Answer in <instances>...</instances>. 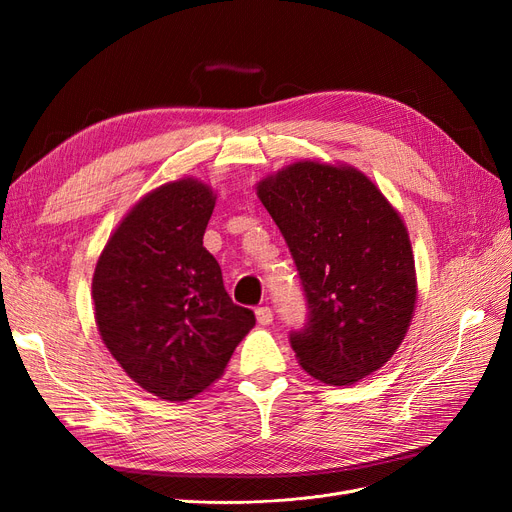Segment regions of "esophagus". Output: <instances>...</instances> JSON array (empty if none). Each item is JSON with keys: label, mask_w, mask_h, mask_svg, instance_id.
<instances>
[{"label": "esophagus", "mask_w": 512, "mask_h": 512, "mask_svg": "<svg viewBox=\"0 0 512 512\" xmlns=\"http://www.w3.org/2000/svg\"><path fill=\"white\" fill-rule=\"evenodd\" d=\"M255 317H257V324H261V326H270L274 321V313L270 307H257Z\"/></svg>", "instance_id": "esophagus-1"}]
</instances>
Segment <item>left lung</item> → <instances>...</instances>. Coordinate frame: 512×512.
Here are the masks:
<instances>
[{"label": "left lung", "instance_id": "1", "mask_svg": "<svg viewBox=\"0 0 512 512\" xmlns=\"http://www.w3.org/2000/svg\"><path fill=\"white\" fill-rule=\"evenodd\" d=\"M305 288L307 326L290 334L301 367L351 386L405 340L417 301L411 238L361 170L301 159L257 182Z\"/></svg>", "mask_w": 512, "mask_h": 512}]
</instances>
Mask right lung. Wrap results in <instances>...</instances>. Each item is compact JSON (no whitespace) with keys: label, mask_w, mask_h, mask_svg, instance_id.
I'll use <instances>...</instances> for the list:
<instances>
[{"label":"right lung","mask_w":512,"mask_h":512,"mask_svg":"<svg viewBox=\"0 0 512 512\" xmlns=\"http://www.w3.org/2000/svg\"><path fill=\"white\" fill-rule=\"evenodd\" d=\"M215 207L197 178L157 186L107 238L93 305L107 351L143 390L182 402L207 390L255 326L228 297L222 270L203 247Z\"/></svg>","instance_id":"1"}]
</instances>
